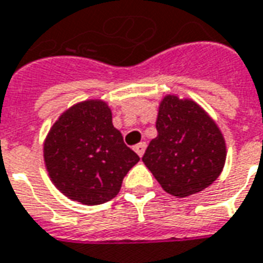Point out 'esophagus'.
Instances as JSON below:
<instances>
[{
    "instance_id": "esophagus-1",
    "label": "esophagus",
    "mask_w": 263,
    "mask_h": 263,
    "mask_svg": "<svg viewBox=\"0 0 263 263\" xmlns=\"http://www.w3.org/2000/svg\"><path fill=\"white\" fill-rule=\"evenodd\" d=\"M145 148H147V144L140 143V144H137L136 147H134V151L137 153V155H139V157H143L144 151H145Z\"/></svg>"
}]
</instances>
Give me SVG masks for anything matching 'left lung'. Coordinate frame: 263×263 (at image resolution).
<instances>
[{"label": "left lung", "instance_id": "left-lung-1", "mask_svg": "<svg viewBox=\"0 0 263 263\" xmlns=\"http://www.w3.org/2000/svg\"><path fill=\"white\" fill-rule=\"evenodd\" d=\"M157 130L143 162L166 193L189 197L218 179L226 161V144L214 119L197 102L165 97Z\"/></svg>", "mask_w": 263, "mask_h": 263}]
</instances>
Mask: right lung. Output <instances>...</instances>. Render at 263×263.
<instances>
[{
  "instance_id": "right-lung-1",
  "label": "right lung",
  "mask_w": 263,
  "mask_h": 263,
  "mask_svg": "<svg viewBox=\"0 0 263 263\" xmlns=\"http://www.w3.org/2000/svg\"><path fill=\"white\" fill-rule=\"evenodd\" d=\"M139 161L114 127L109 106L100 100L69 108L44 143L45 166L55 187L86 205L115 198L123 177Z\"/></svg>"
}]
</instances>
